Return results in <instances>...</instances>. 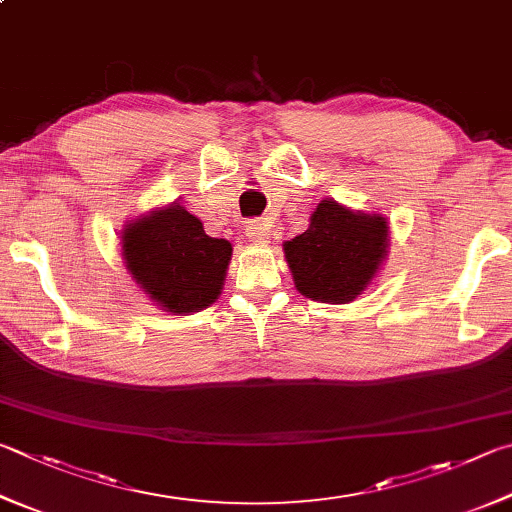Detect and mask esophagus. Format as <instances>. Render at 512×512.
<instances>
[{"mask_svg": "<svg viewBox=\"0 0 512 512\" xmlns=\"http://www.w3.org/2000/svg\"><path fill=\"white\" fill-rule=\"evenodd\" d=\"M246 235L250 241H255V244H268V228L264 221H259V219L248 221Z\"/></svg>", "mask_w": 512, "mask_h": 512, "instance_id": "obj_1", "label": "esophagus"}]
</instances>
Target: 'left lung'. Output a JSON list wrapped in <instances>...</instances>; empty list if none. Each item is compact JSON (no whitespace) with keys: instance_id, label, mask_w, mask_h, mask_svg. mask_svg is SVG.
Instances as JSON below:
<instances>
[{"instance_id":"1","label":"left lung","mask_w":512,"mask_h":512,"mask_svg":"<svg viewBox=\"0 0 512 512\" xmlns=\"http://www.w3.org/2000/svg\"><path fill=\"white\" fill-rule=\"evenodd\" d=\"M387 235L383 215L349 210L333 199L320 201L309 228L284 244L295 288L318 302H353L383 264Z\"/></svg>"}]
</instances>
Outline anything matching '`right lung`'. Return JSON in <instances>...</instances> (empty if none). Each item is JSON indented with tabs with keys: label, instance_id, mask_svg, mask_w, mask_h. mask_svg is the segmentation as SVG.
<instances>
[{
	"label": "right lung",
	"instance_id": "1",
	"mask_svg": "<svg viewBox=\"0 0 512 512\" xmlns=\"http://www.w3.org/2000/svg\"><path fill=\"white\" fill-rule=\"evenodd\" d=\"M134 282L167 313H197L224 288L232 246L206 235L201 221L179 203L127 224L120 237Z\"/></svg>",
	"mask_w": 512,
	"mask_h": 512
}]
</instances>
